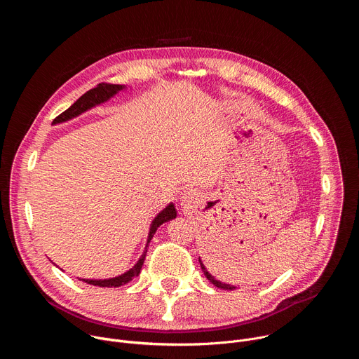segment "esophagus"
Returning a JSON list of instances; mask_svg holds the SVG:
<instances>
[{
	"instance_id": "34e87169",
	"label": "esophagus",
	"mask_w": 359,
	"mask_h": 359,
	"mask_svg": "<svg viewBox=\"0 0 359 359\" xmlns=\"http://www.w3.org/2000/svg\"><path fill=\"white\" fill-rule=\"evenodd\" d=\"M196 200V194L193 191H184L182 198H180V204L184 209H189L193 206V203Z\"/></svg>"
}]
</instances>
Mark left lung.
<instances>
[{"mask_svg": "<svg viewBox=\"0 0 359 359\" xmlns=\"http://www.w3.org/2000/svg\"><path fill=\"white\" fill-rule=\"evenodd\" d=\"M198 263H200V267H201V270H203V273H204V276H206V278L213 284V285H216L217 288H222V290H236L237 287H234V285H230V284H226V283H222L220 280H216L208 270H206V267H204V264H203V262L200 260V257H198Z\"/></svg>", "mask_w": 359, "mask_h": 359, "instance_id": "1", "label": "left lung"}]
</instances>
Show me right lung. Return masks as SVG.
<instances>
[{
    "mask_svg": "<svg viewBox=\"0 0 359 359\" xmlns=\"http://www.w3.org/2000/svg\"><path fill=\"white\" fill-rule=\"evenodd\" d=\"M126 86L125 85H114V83H99L96 88L93 89H89L86 93H83L74 105H71L65 112H62L60 116H57L53 122V125H58V123H62V122H67V121H71L79 115H82L83 112L97 107V105H102L105 104V102H108L111 97H114L116 93H119L121 90H125ZM176 208L173 203H169L168 206L158 213V216L153 219L151 224H150V229H149V234H147V241H146V245H144V250L142 252V255L139 257V260L136 262V264L128 270L126 273L121 274V276H116V277H112V278H105V280H95V278H79V281H83L86 284H90V285H96V287H107V288H112V287H121V285H125L128 284L129 281H132L135 277L139 276L140 270H142V266L144 263V257H146V252H147V247H149V243L150 240L153 238V236H155L158 227H161L163 223L166 222H170L173 219H176ZM55 264V263H53Z\"/></svg>",
    "mask_w": 359,
    "mask_h": 359,
    "instance_id": "add662e5",
    "label": "right lung"
}]
</instances>
